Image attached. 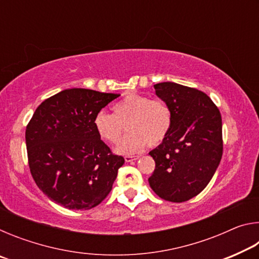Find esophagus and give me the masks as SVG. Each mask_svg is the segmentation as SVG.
I'll return each instance as SVG.
<instances>
[{
  "label": "esophagus",
  "instance_id": "obj_1",
  "mask_svg": "<svg viewBox=\"0 0 259 259\" xmlns=\"http://www.w3.org/2000/svg\"><path fill=\"white\" fill-rule=\"evenodd\" d=\"M138 159H139V156H130V155L124 156L125 162H133V161H136V160H138Z\"/></svg>",
  "mask_w": 259,
  "mask_h": 259
}]
</instances>
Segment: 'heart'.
I'll return each mask as SVG.
<instances>
[{
    "mask_svg": "<svg viewBox=\"0 0 259 259\" xmlns=\"http://www.w3.org/2000/svg\"><path fill=\"white\" fill-rule=\"evenodd\" d=\"M112 109L113 114L104 111L96 114L94 128L105 143L116 144L126 125L129 134L116 147L120 154H136L146 145L159 146L171 130V109L163 100L131 94L113 105Z\"/></svg>",
    "mask_w": 259,
    "mask_h": 259,
    "instance_id": "1",
    "label": "heart"
}]
</instances>
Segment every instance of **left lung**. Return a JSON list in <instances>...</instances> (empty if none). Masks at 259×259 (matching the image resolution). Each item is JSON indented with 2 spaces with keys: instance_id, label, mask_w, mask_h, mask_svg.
I'll return each mask as SVG.
<instances>
[{
  "instance_id": "1",
  "label": "left lung",
  "mask_w": 259,
  "mask_h": 259,
  "mask_svg": "<svg viewBox=\"0 0 259 259\" xmlns=\"http://www.w3.org/2000/svg\"><path fill=\"white\" fill-rule=\"evenodd\" d=\"M171 109L168 137L150 152L155 169L148 183L161 199L184 202L204 190L223 155L222 116L207 95L174 82L154 85Z\"/></svg>"
}]
</instances>
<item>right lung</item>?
Segmentation results:
<instances>
[{"label":"right lung","instance_id":"1","mask_svg":"<svg viewBox=\"0 0 259 259\" xmlns=\"http://www.w3.org/2000/svg\"><path fill=\"white\" fill-rule=\"evenodd\" d=\"M120 95L66 89L41 103L26 126L28 165L38 188L72 210L98 205L124 159L98 137L94 119Z\"/></svg>","mask_w":259,"mask_h":259}]
</instances>
